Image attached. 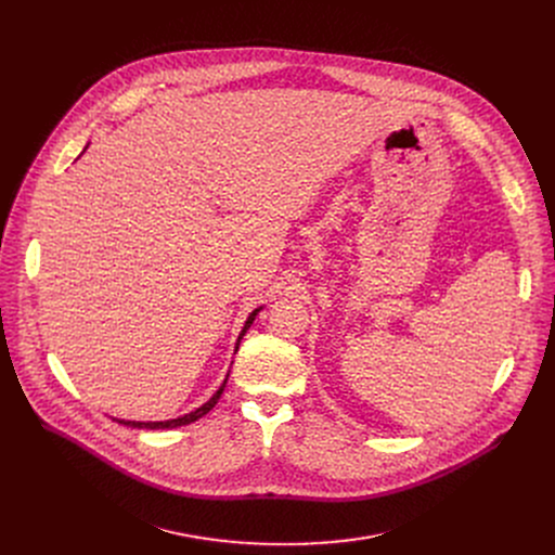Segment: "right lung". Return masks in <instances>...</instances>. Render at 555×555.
Here are the masks:
<instances>
[{"label": "right lung", "instance_id": "1", "mask_svg": "<svg viewBox=\"0 0 555 555\" xmlns=\"http://www.w3.org/2000/svg\"><path fill=\"white\" fill-rule=\"evenodd\" d=\"M88 149V146H86ZM83 149V151H86ZM263 307H257L255 311H250V315H248V321H246V325H244V330H242V334H240V338H236V345H234V353H236V349H240V343H242V338L246 336V332L250 330V325L255 323V319H257V313L261 311ZM225 382H228V375H225V379L221 382V386L212 392V398L208 400V402H204L199 409H195V411H191V413H186V415H182V417H176V420H165V422H127V420H114V422H118V424H122V426H129V428H146V430H169V428H178V426H186V424H193V422H197L199 417H204L217 402H219V398H221V392H223V388H225Z\"/></svg>", "mask_w": 555, "mask_h": 555}]
</instances>
